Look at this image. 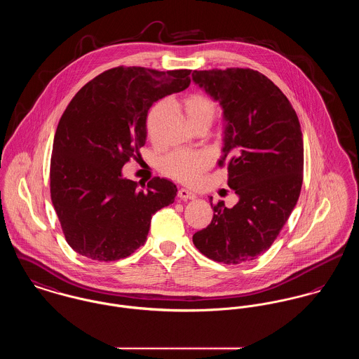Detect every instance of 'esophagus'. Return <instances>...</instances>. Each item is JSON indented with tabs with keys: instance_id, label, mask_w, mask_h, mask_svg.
Instances as JSON below:
<instances>
[{
	"instance_id": "obj_1",
	"label": "esophagus",
	"mask_w": 359,
	"mask_h": 359,
	"mask_svg": "<svg viewBox=\"0 0 359 359\" xmlns=\"http://www.w3.org/2000/svg\"><path fill=\"white\" fill-rule=\"evenodd\" d=\"M178 197L181 198V200H195L196 195L194 192H191V191H188V189H184V188H181V189H178Z\"/></svg>"
}]
</instances>
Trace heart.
Wrapping results in <instances>:
<instances>
[{
    "instance_id": "heart-1",
    "label": "heart",
    "mask_w": 359,
    "mask_h": 359,
    "mask_svg": "<svg viewBox=\"0 0 359 359\" xmlns=\"http://www.w3.org/2000/svg\"><path fill=\"white\" fill-rule=\"evenodd\" d=\"M185 114L188 115L189 121L195 125L196 129L198 126H210L217 114V104L211 97L204 93H192L181 101ZM167 102L161 100L155 102L148 114H147V130L149 134H154L155 129L167 111ZM211 158L208 154L203 151H187L178 149L168 155H165L161 161V170L165 175L184 182L192 184L196 180L210 167Z\"/></svg>"
}]
</instances>
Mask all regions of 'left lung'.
<instances>
[{
    "label": "left lung",
    "instance_id": "left-lung-1",
    "mask_svg": "<svg viewBox=\"0 0 359 359\" xmlns=\"http://www.w3.org/2000/svg\"><path fill=\"white\" fill-rule=\"evenodd\" d=\"M196 83L219 101L228 122L219 167L238 196L211 207V224L194 234L196 248L226 264L257 259L288 221L303 182V138L294 107L251 68L194 71Z\"/></svg>",
    "mask_w": 359,
    "mask_h": 359
}]
</instances>
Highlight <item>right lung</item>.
<instances>
[{"mask_svg": "<svg viewBox=\"0 0 359 359\" xmlns=\"http://www.w3.org/2000/svg\"><path fill=\"white\" fill-rule=\"evenodd\" d=\"M191 69L116 67L88 82L65 108L50 158V198L68 245L100 262L128 258L144 245L152 215L174 203L177 187L122 177L147 140V114L185 90Z\"/></svg>", "mask_w": 359, "mask_h": 359, "instance_id": "obj_1", "label": "right lung"}]
</instances>
